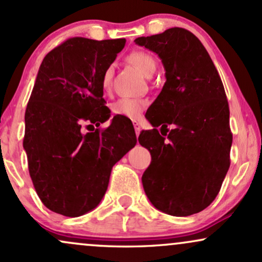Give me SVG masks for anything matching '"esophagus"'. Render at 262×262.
Listing matches in <instances>:
<instances>
[{
    "instance_id": "1",
    "label": "esophagus",
    "mask_w": 262,
    "mask_h": 262,
    "mask_svg": "<svg viewBox=\"0 0 262 262\" xmlns=\"http://www.w3.org/2000/svg\"><path fill=\"white\" fill-rule=\"evenodd\" d=\"M133 125H134V129H135V134L139 135L140 134V130H141L140 123L138 122V121H133Z\"/></svg>"
}]
</instances>
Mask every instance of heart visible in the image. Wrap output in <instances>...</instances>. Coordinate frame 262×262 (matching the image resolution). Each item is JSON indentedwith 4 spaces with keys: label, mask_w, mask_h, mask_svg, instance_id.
I'll use <instances>...</instances> for the list:
<instances>
[{
    "label": "heart",
    "mask_w": 262,
    "mask_h": 262,
    "mask_svg": "<svg viewBox=\"0 0 262 262\" xmlns=\"http://www.w3.org/2000/svg\"><path fill=\"white\" fill-rule=\"evenodd\" d=\"M128 61L133 64L141 74L146 77L151 76L156 69V61L151 55L145 52H133L128 55ZM112 79V68L106 69L102 76V87L104 90L110 89ZM146 101L141 98L122 97L112 104V112L117 116L127 117V118H138L140 113L145 110Z\"/></svg>",
    "instance_id": "obj_1"
}]
</instances>
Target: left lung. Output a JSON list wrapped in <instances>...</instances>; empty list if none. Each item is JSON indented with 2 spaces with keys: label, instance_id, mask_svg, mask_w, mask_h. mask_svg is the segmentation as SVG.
Segmentation results:
<instances>
[{
  "label": "left lung",
  "instance_id": "8db88e82",
  "mask_svg": "<svg viewBox=\"0 0 262 262\" xmlns=\"http://www.w3.org/2000/svg\"><path fill=\"white\" fill-rule=\"evenodd\" d=\"M134 41L158 54L166 77L146 112L154 129L139 135L151 154L141 177L144 191L155 208L187 217L214 201L230 166L233 135L223 82L206 48L186 29Z\"/></svg>",
  "mask_w": 262,
  "mask_h": 262
}]
</instances>
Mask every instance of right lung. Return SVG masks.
I'll return each instance as SVG.
<instances>
[{
    "mask_svg": "<svg viewBox=\"0 0 262 262\" xmlns=\"http://www.w3.org/2000/svg\"><path fill=\"white\" fill-rule=\"evenodd\" d=\"M125 39L70 38L45 55L27 104L23 148L29 175L47 208L80 217L98 206L113 165L137 144L133 124L113 117L107 129L82 133L110 119L102 76Z\"/></svg>",
    "mask_w": 262,
    "mask_h": 262,
    "instance_id": "1",
    "label": "right lung"
}]
</instances>
